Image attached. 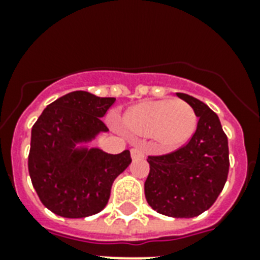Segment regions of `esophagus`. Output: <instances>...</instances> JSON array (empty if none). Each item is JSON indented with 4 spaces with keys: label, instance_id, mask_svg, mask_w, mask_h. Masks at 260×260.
Wrapping results in <instances>:
<instances>
[{
    "label": "esophagus",
    "instance_id": "esophagus-1",
    "mask_svg": "<svg viewBox=\"0 0 260 260\" xmlns=\"http://www.w3.org/2000/svg\"><path fill=\"white\" fill-rule=\"evenodd\" d=\"M131 155H132V159L134 160H139V159L144 158V152H143L142 148H139V147H135L131 150Z\"/></svg>",
    "mask_w": 260,
    "mask_h": 260
}]
</instances>
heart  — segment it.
Wrapping results in <instances>:
<instances>
[{
    "mask_svg": "<svg viewBox=\"0 0 260 260\" xmlns=\"http://www.w3.org/2000/svg\"><path fill=\"white\" fill-rule=\"evenodd\" d=\"M126 126L140 135H155L163 148L185 144L197 126L193 106L182 100H160L139 104L125 114Z\"/></svg>",
    "mask_w": 260,
    "mask_h": 260,
    "instance_id": "heart-1",
    "label": "heart"
}]
</instances>
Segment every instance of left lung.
Wrapping results in <instances>:
<instances>
[{
	"label": "left lung",
	"mask_w": 260,
	"mask_h": 260,
	"mask_svg": "<svg viewBox=\"0 0 260 260\" xmlns=\"http://www.w3.org/2000/svg\"><path fill=\"white\" fill-rule=\"evenodd\" d=\"M177 95L193 106L197 128L177 150L147 158L150 173L144 193L148 205L158 213L189 218L209 209L224 189L230 150L217 114L197 98L183 93Z\"/></svg>",
	"instance_id": "left-lung-1"
}]
</instances>
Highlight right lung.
<instances>
[{
	"label": "right lung",
	"mask_w": 260,
	"mask_h": 260,
	"mask_svg": "<svg viewBox=\"0 0 260 260\" xmlns=\"http://www.w3.org/2000/svg\"><path fill=\"white\" fill-rule=\"evenodd\" d=\"M116 98L73 91L47 106L32 126L28 171L40 201L58 216L82 218L101 212L114 179L129 166V151L74 150L108 126L105 116Z\"/></svg>",
	"instance_id": "1"
}]
</instances>
